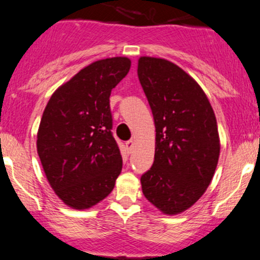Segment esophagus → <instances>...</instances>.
Wrapping results in <instances>:
<instances>
[{
	"label": "esophagus",
	"mask_w": 260,
	"mask_h": 260,
	"mask_svg": "<svg viewBox=\"0 0 260 260\" xmlns=\"http://www.w3.org/2000/svg\"><path fill=\"white\" fill-rule=\"evenodd\" d=\"M133 147H134L133 140H128V142H126V148H127L128 153H131V151L133 150Z\"/></svg>",
	"instance_id": "34e87169"
}]
</instances>
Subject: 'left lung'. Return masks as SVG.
Instances as JSON below:
<instances>
[{
  "mask_svg": "<svg viewBox=\"0 0 260 260\" xmlns=\"http://www.w3.org/2000/svg\"><path fill=\"white\" fill-rule=\"evenodd\" d=\"M138 78L156 132L154 164L140 178L143 194L164 214L177 215L204 194L215 174V113L201 85L168 59L140 57Z\"/></svg>",
  "mask_w": 260,
  "mask_h": 260,
  "instance_id": "8db88e82",
  "label": "left lung"
}]
</instances>
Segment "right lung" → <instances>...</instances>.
Segmentation results:
<instances>
[{
	"instance_id": "obj_1",
	"label": "right lung",
	"mask_w": 260,
	"mask_h": 260,
	"mask_svg": "<svg viewBox=\"0 0 260 260\" xmlns=\"http://www.w3.org/2000/svg\"><path fill=\"white\" fill-rule=\"evenodd\" d=\"M129 68L127 57L92 62L56 89L44 110L37 139L39 157L58 198L77 210L105 199L121 174L110 95Z\"/></svg>"
}]
</instances>
